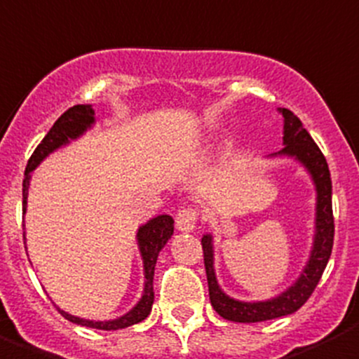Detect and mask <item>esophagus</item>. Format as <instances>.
Returning <instances> with one entry per match:
<instances>
[{"label": "esophagus", "instance_id": "1", "mask_svg": "<svg viewBox=\"0 0 359 359\" xmlns=\"http://www.w3.org/2000/svg\"><path fill=\"white\" fill-rule=\"evenodd\" d=\"M198 222V213L193 205H184L177 211L175 224L179 231H193L197 227Z\"/></svg>", "mask_w": 359, "mask_h": 359}]
</instances>
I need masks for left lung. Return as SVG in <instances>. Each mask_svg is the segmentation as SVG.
Returning a JSON list of instances; mask_svg holds the SVG:
<instances>
[{
	"label": "left lung",
	"mask_w": 359,
	"mask_h": 359,
	"mask_svg": "<svg viewBox=\"0 0 359 359\" xmlns=\"http://www.w3.org/2000/svg\"><path fill=\"white\" fill-rule=\"evenodd\" d=\"M282 115L285 119L283 124V148L282 154L292 155L300 158L307 170L313 175L318 191V211H316V238L311 260L305 267L298 282L282 296L269 302H258V304H244V302L231 300L224 294L217 285L213 271V248H211V236L205 235L202 238V251H204V266L208 274V287H210V300L213 309L226 320L240 323H257L274 320V318L287 316L298 311L316 289L318 282L322 278L327 267L332 244H334V217H332V182H330V171L322 149L318 148L313 137L305 130L302 121L287 108H282Z\"/></svg>",
	"instance_id": "1"
}]
</instances>
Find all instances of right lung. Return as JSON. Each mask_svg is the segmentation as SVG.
I'll return each instance as SVG.
<instances>
[{
  "instance_id": "add662e5",
  "label": "right lung",
  "mask_w": 359,
  "mask_h": 359,
  "mask_svg": "<svg viewBox=\"0 0 359 359\" xmlns=\"http://www.w3.org/2000/svg\"><path fill=\"white\" fill-rule=\"evenodd\" d=\"M93 123V110L92 106L77 104L72 106L65 111L61 117L54 123V126L50 128V132L46 133L37 148L34 149V154L30 155L27 170H25V179H23V213L27 210V195H29V180H30V171L55 148L61 144L68 142V139H76L77 135L85 132L86 128ZM173 235V218L170 215H161V217L149 220L146 226L139 229V245H141L142 260H144V276H146V285H144V294H142L141 302L133 307L128 314H124L119 320H111V322H90V320H83V318L72 316V314L65 313V311L57 309L59 313L67 318L68 322L77 323V325L92 327V329H101V330H117L130 327L133 323L142 322L151 311L154 305V274H155V264H157V257L161 253V249L166 245L168 240Z\"/></svg>"
}]
</instances>
